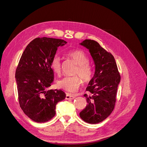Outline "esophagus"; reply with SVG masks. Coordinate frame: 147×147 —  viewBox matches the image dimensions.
<instances>
[{"label":"esophagus","instance_id":"1","mask_svg":"<svg viewBox=\"0 0 147 147\" xmlns=\"http://www.w3.org/2000/svg\"><path fill=\"white\" fill-rule=\"evenodd\" d=\"M75 98V95L70 94H67L65 96V99L67 100H72Z\"/></svg>","mask_w":147,"mask_h":147}]
</instances>
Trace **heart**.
<instances>
[{
	"label": "heart",
	"mask_w": 147,
	"mask_h": 147,
	"mask_svg": "<svg viewBox=\"0 0 147 147\" xmlns=\"http://www.w3.org/2000/svg\"><path fill=\"white\" fill-rule=\"evenodd\" d=\"M69 55L78 65L77 73L84 82H88L91 78L92 71L87 64L89 59L86 53L82 50H74L69 53ZM61 58L59 56L55 55L51 62L52 70L56 74L61 71ZM81 80L77 76L65 77L57 82V86L63 90L70 92L76 91L81 84Z\"/></svg>",
	"instance_id": "1"
}]
</instances>
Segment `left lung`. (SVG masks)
Returning a JSON list of instances; mask_svg holds the SVG:
<instances>
[{"label": "left lung", "instance_id": "left-lung-1", "mask_svg": "<svg viewBox=\"0 0 147 147\" xmlns=\"http://www.w3.org/2000/svg\"><path fill=\"white\" fill-rule=\"evenodd\" d=\"M79 45L88 49L95 65L94 75L86 89L91 94H84L87 105L80 116L88 123L97 124L104 121L113 110L121 78L114 57L97 42L85 40Z\"/></svg>", "mask_w": 147, "mask_h": 147}]
</instances>
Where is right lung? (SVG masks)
<instances>
[{
	"label": "right lung",
	"instance_id": "add662e5",
	"mask_svg": "<svg viewBox=\"0 0 147 147\" xmlns=\"http://www.w3.org/2000/svg\"><path fill=\"white\" fill-rule=\"evenodd\" d=\"M67 42L62 39L35 38L26 47L16 70L20 105L33 121L45 123L56 115V107L65 98L62 90H47L54 81L51 62L59 47Z\"/></svg>",
	"mask_w": 147,
	"mask_h": 147
}]
</instances>
